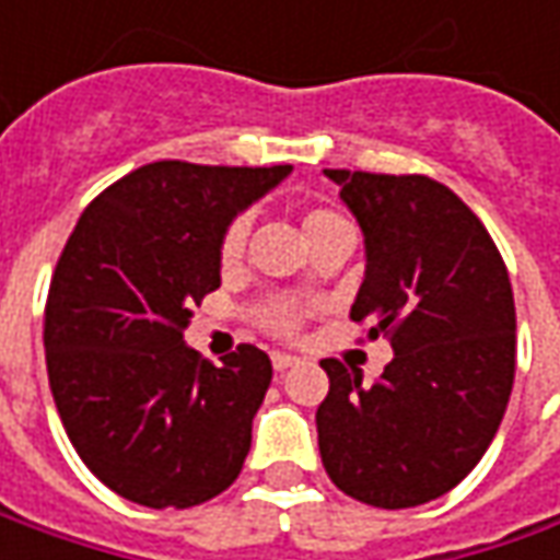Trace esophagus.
Segmentation results:
<instances>
[{
	"label": "esophagus",
	"mask_w": 560,
	"mask_h": 560,
	"mask_svg": "<svg viewBox=\"0 0 560 560\" xmlns=\"http://www.w3.org/2000/svg\"><path fill=\"white\" fill-rule=\"evenodd\" d=\"M270 361H273V368H277V371H290V368H295V364H299V358L287 355V352H273V355H270Z\"/></svg>",
	"instance_id": "esophagus-1"
}]
</instances>
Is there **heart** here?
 Segmentation results:
<instances>
[{
  "label": "heart",
  "mask_w": 560,
  "mask_h": 560,
  "mask_svg": "<svg viewBox=\"0 0 560 560\" xmlns=\"http://www.w3.org/2000/svg\"><path fill=\"white\" fill-rule=\"evenodd\" d=\"M248 230H252V218H248L246 211L233 214L224 224V230H221V236H218V265L224 270L233 268L243 258L248 243ZM302 230H305L308 243L314 246V243H320L327 236H336V233H352V224L336 208L314 205V208H308L302 214ZM308 314H312V305H305L299 299H283L280 295V299H268L265 305H258L255 320H258L261 330L280 336V339H292V336L302 330V320Z\"/></svg>",
  "instance_id": "1"
}]
</instances>
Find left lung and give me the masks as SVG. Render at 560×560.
Listing matches in <instances>:
<instances>
[{
    "instance_id": "left-lung-1",
    "label": "left lung",
    "mask_w": 560,
    "mask_h": 560,
    "mask_svg": "<svg viewBox=\"0 0 560 560\" xmlns=\"http://www.w3.org/2000/svg\"><path fill=\"white\" fill-rule=\"evenodd\" d=\"M364 230L368 270L352 320L396 358L361 383L324 358L320 462L346 495L415 508L477 467L514 386L517 317L502 252L483 221L423 174L324 171Z\"/></svg>"
}]
</instances>
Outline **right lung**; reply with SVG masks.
<instances>
[{
  "mask_svg": "<svg viewBox=\"0 0 560 560\" xmlns=\"http://www.w3.org/2000/svg\"><path fill=\"white\" fill-rule=\"evenodd\" d=\"M290 171L142 164L58 255L43 317L55 408L80 462L137 505H202L243 470L270 358L243 342L214 368L184 330L221 287L224 224Z\"/></svg>",
  "mask_w": 560,
  "mask_h": 560,
  "instance_id": "right-lung-1",
  "label": "right lung"
}]
</instances>
